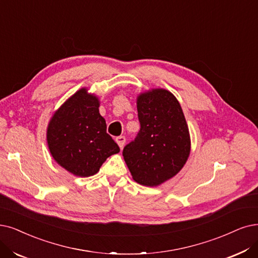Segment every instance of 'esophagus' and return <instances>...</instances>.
<instances>
[{
	"instance_id": "obj_1",
	"label": "esophagus",
	"mask_w": 258,
	"mask_h": 258,
	"mask_svg": "<svg viewBox=\"0 0 258 258\" xmlns=\"http://www.w3.org/2000/svg\"><path fill=\"white\" fill-rule=\"evenodd\" d=\"M115 141H116V143L118 144L119 148H120V149H122L123 145H125V143H126V138H125V137H122V136H120V137H117V138L115 139Z\"/></svg>"
}]
</instances>
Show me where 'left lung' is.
<instances>
[{
    "mask_svg": "<svg viewBox=\"0 0 258 258\" xmlns=\"http://www.w3.org/2000/svg\"><path fill=\"white\" fill-rule=\"evenodd\" d=\"M138 115L141 129L122 156L135 181L157 186L176 176L186 162L188 127L177 98L163 89L139 96Z\"/></svg>",
    "mask_w": 258,
    "mask_h": 258,
    "instance_id": "obj_1",
    "label": "left lung"
}]
</instances>
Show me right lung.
Here are the masks:
<instances>
[{"mask_svg": "<svg viewBox=\"0 0 258 258\" xmlns=\"http://www.w3.org/2000/svg\"><path fill=\"white\" fill-rule=\"evenodd\" d=\"M98 107V99L81 89L61 106L47 128L51 156L78 177L93 176L107 158L119 152Z\"/></svg>", "mask_w": 258, "mask_h": 258, "instance_id": "obj_1", "label": "right lung"}]
</instances>
